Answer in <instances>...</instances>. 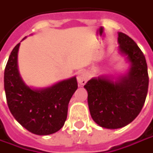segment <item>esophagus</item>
Returning <instances> with one entry per match:
<instances>
[{
    "label": "esophagus",
    "instance_id": "esophagus-1",
    "mask_svg": "<svg viewBox=\"0 0 153 153\" xmlns=\"http://www.w3.org/2000/svg\"><path fill=\"white\" fill-rule=\"evenodd\" d=\"M89 79V75L87 74V73L85 71L83 70H80L78 72L77 74V80H78V83L80 85H85L86 83V81L88 80Z\"/></svg>",
    "mask_w": 153,
    "mask_h": 153
}]
</instances>
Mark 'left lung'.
I'll return each instance as SVG.
<instances>
[{
    "label": "left lung",
    "mask_w": 153,
    "mask_h": 153,
    "mask_svg": "<svg viewBox=\"0 0 153 153\" xmlns=\"http://www.w3.org/2000/svg\"><path fill=\"white\" fill-rule=\"evenodd\" d=\"M118 44L119 53L129 64L128 70L116 77H94L84 85L92 119L106 129L121 128L133 121L148 91L147 64L143 53L133 40L120 32Z\"/></svg>",
    "instance_id": "left-lung-1"
}]
</instances>
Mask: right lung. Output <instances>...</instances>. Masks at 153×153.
I'll list each match as a JSON object with an SVG mask.
<instances>
[{
    "label": "right lung",
    "mask_w": 153,
    "mask_h": 153,
    "mask_svg": "<svg viewBox=\"0 0 153 153\" xmlns=\"http://www.w3.org/2000/svg\"><path fill=\"white\" fill-rule=\"evenodd\" d=\"M20 45L18 43L11 52L5 68L4 89L8 108L14 119L32 133L53 134L67 120L68 103L78 88L76 77L42 88L27 85L18 68Z\"/></svg>",
    "instance_id": "obj_1"
}]
</instances>
